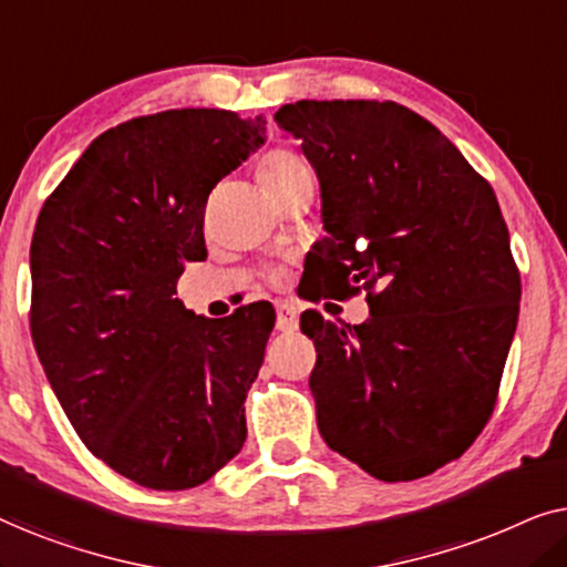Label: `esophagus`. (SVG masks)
Segmentation results:
<instances>
[{
  "mask_svg": "<svg viewBox=\"0 0 567 567\" xmlns=\"http://www.w3.org/2000/svg\"><path fill=\"white\" fill-rule=\"evenodd\" d=\"M276 328L281 332H293L299 328V312L297 307L284 301V305L276 307Z\"/></svg>",
  "mask_w": 567,
  "mask_h": 567,
  "instance_id": "esophagus-1",
  "label": "esophagus"
}]
</instances>
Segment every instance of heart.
Returning a JSON list of instances; mask_svg holds the SVG:
<instances>
[{
    "label": "heart",
    "instance_id": "b5f03b06",
    "mask_svg": "<svg viewBox=\"0 0 567 567\" xmlns=\"http://www.w3.org/2000/svg\"><path fill=\"white\" fill-rule=\"evenodd\" d=\"M312 181V169L297 152L291 150H270L258 165V183L266 190V196L274 200L299 183Z\"/></svg>",
    "mask_w": 567,
    "mask_h": 567
}]
</instances>
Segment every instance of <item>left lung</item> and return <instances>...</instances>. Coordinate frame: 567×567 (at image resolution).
<instances>
[{
	"label": "left lung",
	"mask_w": 567,
	"mask_h": 567,
	"mask_svg": "<svg viewBox=\"0 0 567 567\" xmlns=\"http://www.w3.org/2000/svg\"><path fill=\"white\" fill-rule=\"evenodd\" d=\"M320 181L315 301L363 291L369 320L301 315L324 444L384 483L431 475L485 429L522 281L498 198L421 115L377 100L276 113Z\"/></svg>",
	"instance_id": "8db88e82"
}]
</instances>
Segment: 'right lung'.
Listing matches in <instances>:
<instances>
[{
    "mask_svg": "<svg viewBox=\"0 0 567 567\" xmlns=\"http://www.w3.org/2000/svg\"><path fill=\"white\" fill-rule=\"evenodd\" d=\"M262 142V115H142L100 134L38 216V359L84 446L152 491L206 483L247 439L276 315L208 320L175 293L185 262L206 260L208 193Z\"/></svg>",
    "mask_w": 567,
    "mask_h": 567,
    "instance_id": "obj_1",
    "label": "right lung"
}]
</instances>
